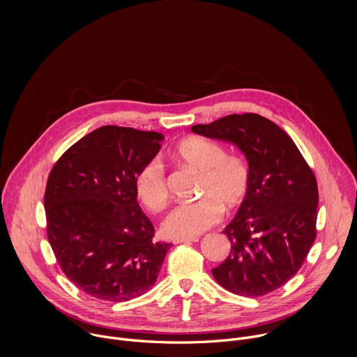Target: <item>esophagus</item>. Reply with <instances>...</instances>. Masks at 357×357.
<instances>
[{"label": "esophagus", "mask_w": 357, "mask_h": 357, "mask_svg": "<svg viewBox=\"0 0 357 357\" xmlns=\"http://www.w3.org/2000/svg\"><path fill=\"white\" fill-rule=\"evenodd\" d=\"M199 238L197 237H192V238H175V240H172V243L174 244H179V243H195V241H197Z\"/></svg>", "instance_id": "obj_1"}]
</instances>
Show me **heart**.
<instances>
[{"label": "heart", "instance_id": "1", "mask_svg": "<svg viewBox=\"0 0 357 357\" xmlns=\"http://www.w3.org/2000/svg\"><path fill=\"white\" fill-rule=\"evenodd\" d=\"M174 157L200 174V200L183 203L169 212L161 231L169 238L196 237L216 225L226 209L237 208L250 185V168L240 155H226L222 145L202 137L178 142ZM135 192L149 211H161L168 200V186L162 164L151 160L135 176Z\"/></svg>", "mask_w": 357, "mask_h": 357}]
</instances>
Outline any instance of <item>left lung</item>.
I'll return each instance as SVG.
<instances>
[{"label": "left lung", "instance_id": "obj_1", "mask_svg": "<svg viewBox=\"0 0 357 357\" xmlns=\"http://www.w3.org/2000/svg\"><path fill=\"white\" fill-rule=\"evenodd\" d=\"M192 132L234 145L250 168L248 190L225 227L229 257L212 270L227 291L261 296L291 280L314 244L318 186L291 137L259 114H230Z\"/></svg>", "mask_w": 357, "mask_h": 357}]
</instances>
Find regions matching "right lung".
<instances>
[{"label":"right lung","instance_id":"obj_1","mask_svg":"<svg viewBox=\"0 0 357 357\" xmlns=\"http://www.w3.org/2000/svg\"><path fill=\"white\" fill-rule=\"evenodd\" d=\"M164 135L100 127L55 164L45 190L47 240L65 275L87 295L124 302L155 284L171 244L154 241L135 176Z\"/></svg>","mask_w":357,"mask_h":357}]
</instances>
